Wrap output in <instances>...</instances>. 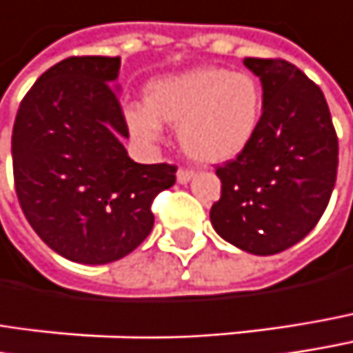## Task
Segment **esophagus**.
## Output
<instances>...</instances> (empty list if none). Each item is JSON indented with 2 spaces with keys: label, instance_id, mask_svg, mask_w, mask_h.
I'll return each mask as SVG.
<instances>
[{
  "label": "esophagus",
  "instance_id": "obj_1",
  "mask_svg": "<svg viewBox=\"0 0 353 353\" xmlns=\"http://www.w3.org/2000/svg\"><path fill=\"white\" fill-rule=\"evenodd\" d=\"M192 177H194V170H190V168H179L177 170V181L179 183H188Z\"/></svg>",
  "mask_w": 353,
  "mask_h": 353
}]
</instances>
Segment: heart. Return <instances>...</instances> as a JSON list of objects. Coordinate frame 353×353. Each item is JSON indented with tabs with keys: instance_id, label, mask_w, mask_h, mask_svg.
Segmentation results:
<instances>
[{
	"instance_id": "heart-1",
	"label": "heart",
	"mask_w": 353,
	"mask_h": 353,
	"mask_svg": "<svg viewBox=\"0 0 353 353\" xmlns=\"http://www.w3.org/2000/svg\"><path fill=\"white\" fill-rule=\"evenodd\" d=\"M145 107L129 105V129L155 141L159 123L177 127L185 155L202 163H226L252 143L263 117V90L254 77L200 66L155 79L145 86Z\"/></svg>"
}]
</instances>
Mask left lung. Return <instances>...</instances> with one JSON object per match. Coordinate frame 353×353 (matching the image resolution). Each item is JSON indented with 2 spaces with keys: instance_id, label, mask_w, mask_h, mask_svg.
<instances>
[{
  "instance_id": "1",
  "label": "left lung",
  "mask_w": 353,
  "mask_h": 353,
  "mask_svg": "<svg viewBox=\"0 0 353 353\" xmlns=\"http://www.w3.org/2000/svg\"><path fill=\"white\" fill-rule=\"evenodd\" d=\"M263 82L261 127L236 159L216 168L214 230L252 254H276L305 239L332 198L337 135L321 88L281 58H244Z\"/></svg>"
}]
</instances>
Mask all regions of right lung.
<instances>
[{"label":"right lung","instance_id":"obj_1","mask_svg":"<svg viewBox=\"0 0 353 353\" xmlns=\"http://www.w3.org/2000/svg\"><path fill=\"white\" fill-rule=\"evenodd\" d=\"M121 58L70 56L23 97L12 133L14 181L30 226L52 250L82 265L123 259L149 236L155 196L176 165L135 163L112 82Z\"/></svg>","mask_w":353,"mask_h":353}]
</instances>
